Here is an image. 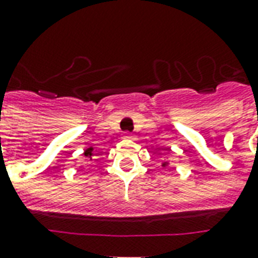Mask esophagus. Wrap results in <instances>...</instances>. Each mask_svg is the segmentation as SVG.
<instances>
[{"label":"esophagus","instance_id":"1","mask_svg":"<svg viewBox=\"0 0 258 258\" xmlns=\"http://www.w3.org/2000/svg\"><path fill=\"white\" fill-rule=\"evenodd\" d=\"M123 138H124V139H128V141H135V135L131 133H124Z\"/></svg>","mask_w":258,"mask_h":258}]
</instances>
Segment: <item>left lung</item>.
Instances as JSON below:
<instances>
[{"label": "left lung", "instance_id": "1", "mask_svg": "<svg viewBox=\"0 0 258 258\" xmlns=\"http://www.w3.org/2000/svg\"><path fill=\"white\" fill-rule=\"evenodd\" d=\"M167 165H169L167 162H163V163H162V167H167Z\"/></svg>", "mask_w": 258, "mask_h": 258}]
</instances>
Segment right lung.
I'll return each mask as SVG.
<instances>
[{"label":"right lung","instance_id":"right-lung-1","mask_svg":"<svg viewBox=\"0 0 258 258\" xmlns=\"http://www.w3.org/2000/svg\"><path fill=\"white\" fill-rule=\"evenodd\" d=\"M83 155L87 158H89V161H92V158L96 157L97 153L95 151V150H93V147H89V149H87L86 151H84V154H83Z\"/></svg>","mask_w":258,"mask_h":258}]
</instances>
